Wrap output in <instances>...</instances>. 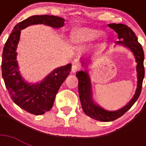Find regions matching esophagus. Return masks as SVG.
<instances>
[{
    "label": "esophagus",
    "instance_id": "obj_1",
    "mask_svg": "<svg viewBox=\"0 0 146 146\" xmlns=\"http://www.w3.org/2000/svg\"><path fill=\"white\" fill-rule=\"evenodd\" d=\"M80 70V66H78L77 64H73V66H72V72L73 73H76V72H77Z\"/></svg>",
    "mask_w": 146,
    "mask_h": 146
}]
</instances>
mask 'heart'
<instances>
[{
  "label": "heart",
  "instance_id": "b5f03b06",
  "mask_svg": "<svg viewBox=\"0 0 146 146\" xmlns=\"http://www.w3.org/2000/svg\"><path fill=\"white\" fill-rule=\"evenodd\" d=\"M102 35V31L95 29L78 28L72 33L73 42L76 44L88 43L96 39Z\"/></svg>",
  "mask_w": 146,
  "mask_h": 146
}]
</instances>
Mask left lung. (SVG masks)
<instances>
[{
    "instance_id": "obj_1",
    "label": "left lung",
    "mask_w": 146,
    "mask_h": 146,
    "mask_svg": "<svg viewBox=\"0 0 146 146\" xmlns=\"http://www.w3.org/2000/svg\"><path fill=\"white\" fill-rule=\"evenodd\" d=\"M108 26L118 34V38L120 41L117 42V44H122L123 46L127 47L133 53L136 58V62L137 63L136 71L138 80L135 95L129 103L117 111H109L97 105L93 102L92 96L91 81L87 71H79L76 74L79 80V95L82 110L89 117L104 122H109L117 120V118L123 115L133 105L140 96L143 81L145 76V69L143 65L144 51L142 45L138 42V38L133 31L124 24L112 23L108 24ZM82 64H84V61H82Z\"/></svg>"
}]
</instances>
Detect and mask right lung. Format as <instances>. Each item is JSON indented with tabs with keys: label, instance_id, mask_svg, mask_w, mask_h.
Here are the masks:
<instances>
[{
	"label": "right lung",
	"instance_id": "right-lung-1",
	"mask_svg": "<svg viewBox=\"0 0 146 146\" xmlns=\"http://www.w3.org/2000/svg\"><path fill=\"white\" fill-rule=\"evenodd\" d=\"M64 19L50 15L33 16L14 26L3 47L2 54V76L6 88L15 104L29 113L43 114L53 107L55 96L71 70L70 64L55 69L42 82L29 84L19 71L17 48L21 30L35 24H44L59 29L64 25Z\"/></svg>",
	"mask_w": 146,
	"mask_h": 146
}]
</instances>
